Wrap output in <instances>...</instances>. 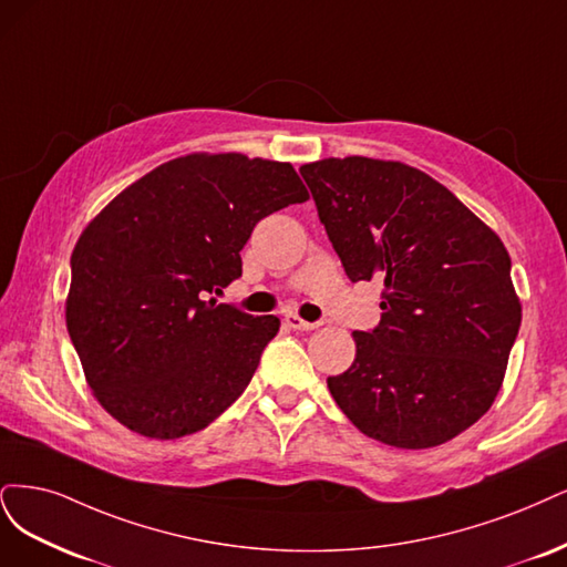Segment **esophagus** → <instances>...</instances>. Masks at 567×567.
I'll return each mask as SVG.
<instances>
[{
    "label": "esophagus",
    "instance_id": "esophagus-1",
    "mask_svg": "<svg viewBox=\"0 0 567 567\" xmlns=\"http://www.w3.org/2000/svg\"><path fill=\"white\" fill-rule=\"evenodd\" d=\"M285 324L291 327V330H301V332L316 330V327H320L318 320H316V322H308V320H303V318H299V316H295V313H287V316H285Z\"/></svg>",
    "mask_w": 567,
    "mask_h": 567
}]
</instances>
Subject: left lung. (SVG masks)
<instances>
[{
    "label": "left lung",
    "instance_id": "8db88e82",
    "mask_svg": "<svg viewBox=\"0 0 567 567\" xmlns=\"http://www.w3.org/2000/svg\"><path fill=\"white\" fill-rule=\"evenodd\" d=\"M351 282L379 278L381 320L327 379L341 412L393 447L452 441L489 410L520 327L499 237L429 174L370 157L299 169Z\"/></svg>",
    "mask_w": 567,
    "mask_h": 567
}]
</instances>
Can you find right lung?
<instances>
[{
    "label": "right lung",
    "instance_id": "right-lung-1",
    "mask_svg": "<svg viewBox=\"0 0 567 567\" xmlns=\"http://www.w3.org/2000/svg\"><path fill=\"white\" fill-rule=\"evenodd\" d=\"M306 199L287 162L199 153L159 164L84 228L65 322L120 424L174 441L243 395L280 320L209 297L243 276L254 226Z\"/></svg>",
    "mask_w": 567,
    "mask_h": 567
}]
</instances>
